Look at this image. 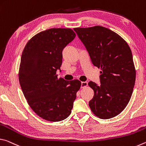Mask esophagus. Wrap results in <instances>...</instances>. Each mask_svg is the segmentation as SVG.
I'll list each match as a JSON object with an SVG mask.
<instances>
[{
  "mask_svg": "<svg viewBox=\"0 0 146 146\" xmlns=\"http://www.w3.org/2000/svg\"><path fill=\"white\" fill-rule=\"evenodd\" d=\"M87 85H88L87 82H82V85H81V87H82V88H85V87H87Z\"/></svg>",
  "mask_w": 146,
  "mask_h": 146,
  "instance_id": "esophagus-1",
  "label": "esophagus"
}]
</instances>
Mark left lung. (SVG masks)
<instances>
[{"mask_svg": "<svg viewBox=\"0 0 146 146\" xmlns=\"http://www.w3.org/2000/svg\"><path fill=\"white\" fill-rule=\"evenodd\" d=\"M74 30L92 64L102 70L101 85L88 83L94 92L90 108L100 118H113L127 106L135 85L136 70L130 47L118 34L101 26Z\"/></svg>", "mask_w": 146, "mask_h": 146, "instance_id": "1", "label": "left lung"}]
</instances>
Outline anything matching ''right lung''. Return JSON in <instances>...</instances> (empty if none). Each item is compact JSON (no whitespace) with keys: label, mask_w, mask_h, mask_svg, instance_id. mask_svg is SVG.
Returning a JSON list of instances; mask_svg holds the SVG:
<instances>
[{"label":"right lung","mask_w":146,"mask_h":146,"mask_svg":"<svg viewBox=\"0 0 146 146\" xmlns=\"http://www.w3.org/2000/svg\"><path fill=\"white\" fill-rule=\"evenodd\" d=\"M70 28H50L28 40L21 56L19 80L30 108L44 120L59 121L71 114L78 80L68 82L57 78L62 64V52L74 39Z\"/></svg>","instance_id":"right-lung-1"}]
</instances>
